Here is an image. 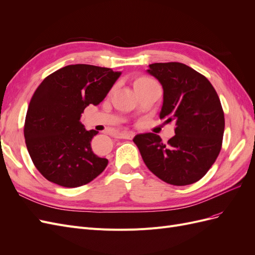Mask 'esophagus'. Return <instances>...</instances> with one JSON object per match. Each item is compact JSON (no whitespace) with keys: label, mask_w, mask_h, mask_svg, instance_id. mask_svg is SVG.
<instances>
[{"label":"esophagus","mask_w":255,"mask_h":255,"mask_svg":"<svg viewBox=\"0 0 255 255\" xmlns=\"http://www.w3.org/2000/svg\"><path fill=\"white\" fill-rule=\"evenodd\" d=\"M134 136H135V133L133 132H122L118 134V137L121 138V139H132Z\"/></svg>","instance_id":"obj_1"}]
</instances>
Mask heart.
I'll return each mask as SVG.
<instances>
[{
  "label": "heart",
  "instance_id": "1",
  "mask_svg": "<svg viewBox=\"0 0 255 255\" xmlns=\"http://www.w3.org/2000/svg\"><path fill=\"white\" fill-rule=\"evenodd\" d=\"M145 81H150V80L149 79H145V78H141L139 80H137L135 84H138V83H140V82H145Z\"/></svg>",
  "mask_w": 255,
  "mask_h": 255
}]
</instances>
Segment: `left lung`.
Instances as JSON below:
<instances>
[{
    "mask_svg": "<svg viewBox=\"0 0 255 255\" xmlns=\"http://www.w3.org/2000/svg\"><path fill=\"white\" fill-rule=\"evenodd\" d=\"M146 72L163 87L159 118L175 123V135L166 144L153 133L138 134L133 141L160 180L176 186L196 183L221 150L225 115L217 92L204 75L181 63L151 64Z\"/></svg>",
    "mask_w": 255,
    "mask_h": 255,
    "instance_id": "8db88e82",
    "label": "left lung"
}]
</instances>
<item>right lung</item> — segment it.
I'll list each match as a JSON object with an SVG mask.
<instances>
[{
  "label": "right lung",
  "mask_w": 255,
  "mask_h": 255,
  "mask_svg": "<svg viewBox=\"0 0 255 255\" xmlns=\"http://www.w3.org/2000/svg\"><path fill=\"white\" fill-rule=\"evenodd\" d=\"M121 75L92 65H69L45 78L26 113L24 138L35 167L48 181L74 188L101 174L109 160L92 152L97 130L81 122L89 104L101 103Z\"/></svg>",
  "instance_id": "obj_1"
}]
</instances>
